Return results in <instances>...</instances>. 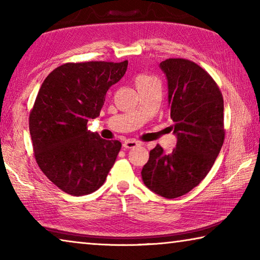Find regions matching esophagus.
Returning <instances> with one entry per match:
<instances>
[{"instance_id": "esophagus-1", "label": "esophagus", "mask_w": 260, "mask_h": 260, "mask_svg": "<svg viewBox=\"0 0 260 260\" xmlns=\"http://www.w3.org/2000/svg\"><path fill=\"white\" fill-rule=\"evenodd\" d=\"M140 142L139 141H135V140H126L124 143H122V147H124L125 149H132V148H135L140 146Z\"/></svg>"}]
</instances>
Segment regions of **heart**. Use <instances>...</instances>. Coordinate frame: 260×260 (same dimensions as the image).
I'll use <instances>...</instances> for the list:
<instances>
[{"label": "heart", "mask_w": 260, "mask_h": 260, "mask_svg": "<svg viewBox=\"0 0 260 260\" xmlns=\"http://www.w3.org/2000/svg\"><path fill=\"white\" fill-rule=\"evenodd\" d=\"M147 78H149V77H146V76H141V77H139L138 79H136V81H139V80H142V79H147Z\"/></svg>", "instance_id": "obj_1"}]
</instances>
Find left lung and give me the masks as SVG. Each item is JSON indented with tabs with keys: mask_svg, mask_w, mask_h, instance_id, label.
Returning a JSON list of instances; mask_svg holds the SVG:
<instances>
[{
	"mask_svg": "<svg viewBox=\"0 0 260 260\" xmlns=\"http://www.w3.org/2000/svg\"><path fill=\"white\" fill-rule=\"evenodd\" d=\"M159 67L167 79L177 147L165 153L157 144L141 175L151 191L177 199L199 186L219 155L225 140L223 99L212 77L193 61L169 58Z\"/></svg>",
	"mask_w": 260,
	"mask_h": 260,
	"instance_id": "1",
	"label": "left lung"
}]
</instances>
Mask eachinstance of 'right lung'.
I'll return each instance as SVG.
<instances>
[{"mask_svg":"<svg viewBox=\"0 0 260 260\" xmlns=\"http://www.w3.org/2000/svg\"><path fill=\"white\" fill-rule=\"evenodd\" d=\"M128 61L67 63L49 73L29 113V133L39 167L73 196L102 186L121 143L87 129L100 116L109 88L124 77Z\"/></svg>","mask_w":260,"mask_h":260,"instance_id":"right-lung-1","label":"right lung"}]
</instances>
